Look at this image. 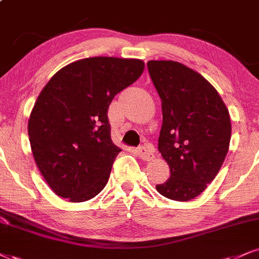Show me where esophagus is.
Masks as SVG:
<instances>
[{
    "mask_svg": "<svg viewBox=\"0 0 259 259\" xmlns=\"http://www.w3.org/2000/svg\"><path fill=\"white\" fill-rule=\"evenodd\" d=\"M137 152H138L139 157L144 159V161H150V159L154 157V150H152V148H150V146H139L137 149Z\"/></svg>",
    "mask_w": 259,
    "mask_h": 259,
    "instance_id": "obj_1",
    "label": "esophagus"
}]
</instances>
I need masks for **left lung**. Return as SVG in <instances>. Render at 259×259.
<instances>
[{"label": "left lung", "mask_w": 259, "mask_h": 259, "mask_svg": "<svg viewBox=\"0 0 259 259\" xmlns=\"http://www.w3.org/2000/svg\"><path fill=\"white\" fill-rule=\"evenodd\" d=\"M148 71L162 102L158 150L170 168V178L156 188L187 202L219 173L231 142V117L215 88L183 63L149 61Z\"/></svg>", "instance_id": "8db88e82"}]
</instances>
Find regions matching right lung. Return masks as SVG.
I'll return each mask as SVG.
<instances>
[{"label": "right lung", "mask_w": 259, "mask_h": 259, "mask_svg": "<svg viewBox=\"0 0 259 259\" xmlns=\"http://www.w3.org/2000/svg\"><path fill=\"white\" fill-rule=\"evenodd\" d=\"M143 71L140 60L90 57L63 67L44 86L28 120V139L57 196L85 202L107 185L121 151L111 142L108 108Z\"/></svg>", "instance_id": "right-lung-1"}]
</instances>
